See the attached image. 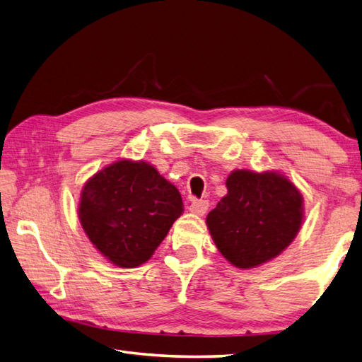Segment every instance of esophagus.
Masks as SVG:
<instances>
[{
  "label": "esophagus",
  "mask_w": 362,
  "mask_h": 362,
  "mask_svg": "<svg viewBox=\"0 0 362 362\" xmlns=\"http://www.w3.org/2000/svg\"><path fill=\"white\" fill-rule=\"evenodd\" d=\"M188 210L194 214H199V216H202V214L206 213L209 210V201H204V199H193L191 201Z\"/></svg>",
  "instance_id": "obj_1"
}]
</instances>
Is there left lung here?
<instances>
[{
  "mask_svg": "<svg viewBox=\"0 0 362 362\" xmlns=\"http://www.w3.org/2000/svg\"><path fill=\"white\" fill-rule=\"evenodd\" d=\"M226 187L227 194L206 216L222 257L240 269L279 257L303 222V197L294 183L275 171L236 169Z\"/></svg>",
  "mask_w": 362,
  "mask_h": 362,
  "instance_id": "left-lung-1",
  "label": "left lung"
}]
</instances>
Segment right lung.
<instances>
[{
  "instance_id": "obj_1",
  "label": "right lung",
  "mask_w": 362,
  "mask_h": 362,
  "mask_svg": "<svg viewBox=\"0 0 362 362\" xmlns=\"http://www.w3.org/2000/svg\"><path fill=\"white\" fill-rule=\"evenodd\" d=\"M79 221L91 244L118 267L146 263L183 213L182 196L146 161L118 160L82 188Z\"/></svg>"
}]
</instances>
